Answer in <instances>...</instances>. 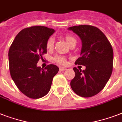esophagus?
I'll return each instance as SVG.
<instances>
[{"label": "esophagus", "mask_w": 122, "mask_h": 122, "mask_svg": "<svg viewBox=\"0 0 122 122\" xmlns=\"http://www.w3.org/2000/svg\"><path fill=\"white\" fill-rule=\"evenodd\" d=\"M66 70V68H62V67H60L59 68V71H64Z\"/></svg>", "instance_id": "34e87169"}]
</instances>
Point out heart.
Returning a JSON list of instances; mask_svg holds the SVG:
<instances>
[{"label": "heart", "instance_id": "b5f03b06", "mask_svg": "<svg viewBox=\"0 0 122 122\" xmlns=\"http://www.w3.org/2000/svg\"><path fill=\"white\" fill-rule=\"evenodd\" d=\"M65 39L66 42H67V44L70 45L71 43H72L74 41H76L74 37H73L71 35H66L65 36ZM54 39L52 38V37H51L49 39H48V41H47V43H46V47L47 49L49 50L52 49V48L54 47ZM54 61L56 62V63H59L60 65H65L66 63V59H65L64 57H62V56H57L54 57Z\"/></svg>", "mask_w": 122, "mask_h": 122}]
</instances>
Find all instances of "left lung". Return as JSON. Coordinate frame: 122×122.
I'll return each mask as SVG.
<instances>
[{
    "label": "left lung",
    "instance_id": "left-lung-1",
    "mask_svg": "<svg viewBox=\"0 0 122 122\" xmlns=\"http://www.w3.org/2000/svg\"><path fill=\"white\" fill-rule=\"evenodd\" d=\"M68 30L76 33L81 41L80 57L75 64L86 67L82 71L73 68L75 76L71 81V87L81 97L94 96L102 91L112 75V46L104 33L94 26H74Z\"/></svg>",
    "mask_w": 122,
    "mask_h": 122
}]
</instances>
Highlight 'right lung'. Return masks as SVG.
<instances>
[{
    "label": "right lung",
    "instance_id": "1",
    "mask_svg": "<svg viewBox=\"0 0 122 122\" xmlns=\"http://www.w3.org/2000/svg\"><path fill=\"white\" fill-rule=\"evenodd\" d=\"M54 31L43 26L25 28L16 35L9 50L11 78L19 90L30 98L45 96L59 71L54 65L44 69L37 65L42 55L47 53L46 43Z\"/></svg>",
    "mask_w": 122,
    "mask_h": 122
}]
</instances>
